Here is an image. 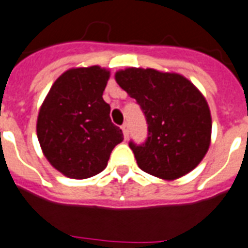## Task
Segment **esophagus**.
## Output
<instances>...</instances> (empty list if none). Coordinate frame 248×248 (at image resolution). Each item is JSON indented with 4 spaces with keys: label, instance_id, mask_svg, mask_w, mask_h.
<instances>
[{
    "label": "esophagus",
    "instance_id": "34e87169",
    "mask_svg": "<svg viewBox=\"0 0 248 248\" xmlns=\"http://www.w3.org/2000/svg\"><path fill=\"white\" fill-rule=\"evenodd\" d=\"M122 129H123V133H124V137L125 139H128V136H129V126H128V124H123L122 125Z\"/></svg>",
    "mask_w": 248,
    "mask_h": 248
}]
</instances>
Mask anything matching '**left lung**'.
Wrapping results in <instances>:
<instances>
[{
    "label": "left lung",
    "mask_w": 248,
    "mask_h": 248,
    "mask_svg": "<svg viewBox=\"0 0 248 248\" xmlns=\"http://www.w3.org/2000/svg\"><path fill=\"white\" fill-rule=\"evenodd\" d=\"M115 79L136 99L148 123L145 142H129L139 168L169 181L193 170L211 139L210 108L200 90L180 74L153 68L129 67Z\"/></svg>",
    "instance_id": "obj_1"
}]
</instances>
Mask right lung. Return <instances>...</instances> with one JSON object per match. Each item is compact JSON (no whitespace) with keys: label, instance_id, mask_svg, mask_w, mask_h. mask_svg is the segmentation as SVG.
Returning <instances> with one entry per match:
<instances>
[{"label":"right lung","instance_id":"add662e5","mask_svg":"<svg viewBox=\"0 0 248 248\" xmlns=\"http://www.w3.org/2000/svg\"><path fill=\"white\" fill-rule=\"evenodd\" d=\"M109 71L78 67L54 82L41 106L37 136L48 162L68 178L84 180L106 169L112 149L124 140L103 100Z\"/></svg>","mask_w":248,"mask_h":248}]
</instances>
